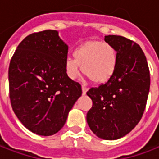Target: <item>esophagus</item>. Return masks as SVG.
Masks as SVG:
<instances>
[{
    "mask_svg": "<svg viewBox=\"0 0 159 159\" xmlns=\"http://www.w3.org/2000/svg\"><path fill=\"white\" fill-rule=\"evenodd\" d=\"M81 89H82V93H83V94H86L87 91H88V88H87L86 86H82V87H81Z\"/></svg>",
    "mask_w": 159,
    "mask_h": 159,
    "instance_id": "esophagus-1",
    "label": "esophagus"
}]
</instances>
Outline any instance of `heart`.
I'll return each mask as SVG.
<instances>
[{
    "mask_svg": "<svg viewBox=\"0 0 159 159\" xmlns=\"http://www.w3.org/2000/svg\"><path fill=\"white\" fill-rule=\"evenodd\" d=\"M73 58H67L64 62L65 73L70 80H76L81 71L96 83H105L114 75L119 64L116 48L101 41H88L73 51Z\"/></svg>",
    "mask_w": 159,
    "mask_h": 159,
    "instance_id": "heart-1",
    "label": "heart"
}]
</instances>
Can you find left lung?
Wrapping results in <instances>:
<instances>
[{
  "label": "left lung",
  "mask_w": 159,
  "mask_h": 159,
  "mask_svg": "<svg viewBox=\"0 0 159 159\" xmlns=\"http://www.w3.org/2000/svg\"><path fill=\"white\" fill-rule=\"evenodd\" d=\"M105 41L118 51L119 64L112 78L87 95L92 99L87 122L98 138L115 140L129 134L140 121L150 87L148 65L136 42L122 36L108 35Z\"/></svg>",
  "instance_id": "obj_1"
}]
</instances>
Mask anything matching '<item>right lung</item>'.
Wrapping results in <instances>:
<instances>
[{
    "label": "right lung",
    "mask_w": 159,
    "mask_h": 159,
    "mask_svg": "<svg viewBox=\"0 0 159 159\" xmlns=\"http://www.w3.org/2000/svg\"><path fill=\"white\" fill-rule=\"evenodd\" d=\"M68 49L57 30H47L27 36L11 60V107L23 126L37 135L61 130L82 94L81 86L65 73Z\"/></svg>",
    "instance_id": "right-lung-1"
}]
</instances>
